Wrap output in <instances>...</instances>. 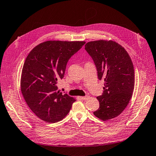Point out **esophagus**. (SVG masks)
<instances>
[{
	"instance_id": "esophagus-1",
	"label": "esophagus",
	"mask_w": 156,
	"mask_h": 156,
	"mask_svg": "<svg viewBox=\"0 0 156 156\" xmlns=\"http://www.w3.org/2000/svg\"><path fill=\"white\" fill-rule=\"evenodd\" d=\"M89 97V96H88V95H86V96H84V97H80V98H81L82 100H86L87 98H88Z\"/></svg>"
}]
</instances>
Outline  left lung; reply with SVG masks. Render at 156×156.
Wrapping results in <instances>:
<instances>
[{
    "instance_id": "8db88e82",
    "label": "left lung",
    "mask_w": 156,
    "mask_h": 156,
    "mask_svg": "<svg viewBox=\"0 0 156 156\" xmlns=\"http://www.w3.org/2000/svg\"><path fill=\"white\" fill-rule=\"evenodd\" d=\"M85 50L96 66L98 78L104 80L97 97L99 108L93 114L103 121L120 115L128 105L134 88V70L125 48L112 40L88 42Z\"/></svg>"
}]
</instances>
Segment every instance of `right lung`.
<instances>
[{"label": "right lung", "mask_w": 156, "mask_h": 156, "mask_svg": "<svg viewBox=\"0 0 156 156\" xmlns=\"http://www.w3.org/2000/svg\"><path fill=\"white\" fill-rule=\"evenodd\" d=\"M85 43L47 41L28 54L22 68L21 91L28 106L41 120L58 122L69 113L76 99L57 91L56 84L64 77L68 60Z\"/></svg>", "instance_id": "1"}]
</instances>
